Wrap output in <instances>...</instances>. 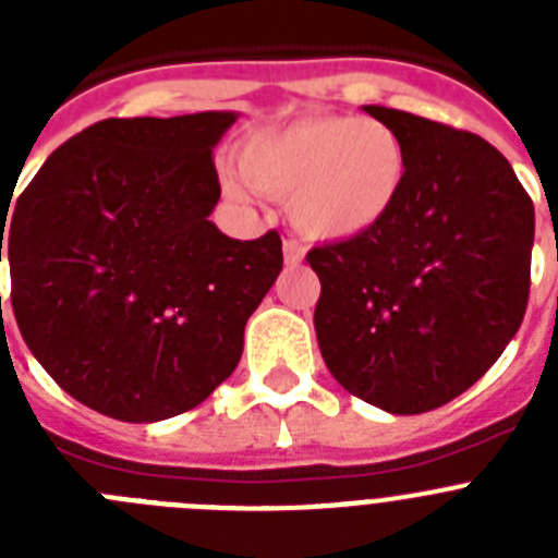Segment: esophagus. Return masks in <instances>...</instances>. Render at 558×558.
<instances>
[{"mask_svg":"<svg viewBox=\"0 0 558 558\" xmlns=\"http://www.w3.org/2000/svg\"><path fill=\"white\" fill-rule=\"evenodd\" d=\"M282 251H284V265H299L304 259V243L302 240H295V236H284L282 243Z\"/></svg>","mask_w":558,"mask_h":558,"instance_id":"esophagus-1","label":"esophagus"}]
</instances>
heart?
Returning <instances> with one entry per match:
<instances>
[{
    "mask_svg": "<svg viewBox=\"0 0 558 558\" xmlns=\"http://www.w3.org/2000/svg\"><path fill=\"white\" fill-rule=\"evenodd\" d=\"M240 172L265 195H288L304 234L347 240L372 231L393 211L408 184V145L374 117L318 113L259 131L240 153ZM245 198V184L226 175Z\"/></svg>",
    "mask_w": 558,
    "mask_h": 558,
    "instance_id": "b5f03b06",
    "label": "heart"
}]
</instances>
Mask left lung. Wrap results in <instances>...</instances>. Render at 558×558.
<instances>
[{
  "mask_svg": "<svg viewBox=\"0 0 558 558\" xmlns=\"http://www.w3.org/2000/svg\"><path fill=\"white\" fill-rule=\"evenodd\" d=\"M408 184L379 226L315 245V335L349 393L413 416L475 386L529 307L534 204L497 147L397 108Z\"/></svg>",
  "mask_w": 558,
  "mask_h": 558,
  "instance_id": "1",
  "label": "left lung"
}]
</instances>
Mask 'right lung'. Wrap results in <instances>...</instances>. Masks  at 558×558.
Listing matches in <instances>:
<instances>
[{"mask_svg":"<svg viewBox=\"0 0 558 558\" xmlns=\"http://www.w3.org/2000/svg\"><path fill=\"white\" fill-rule=\"evenodd\" d=\"M234 111L102 120L63 142L2 215L10 304L58 386L120 422L201 405L243 354L282 240H231L211 147ZM9 243L1 245L3 234Z\"/></svg>","mask_w":558,"mask_h":558,"instance_id":"add662e5","label":"right lung"}]
</instances>
